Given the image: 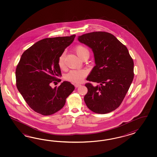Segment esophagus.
Wrapping results in <instances>:
<instances>
[{"instance_id":"1","label":"esophagus","mask_w":157,"mask_h":157,"mask_svg":"<svg viewBox=\"0 0 157 157\" xmlns=\"http://www.w3.org/2000/svg\"><path fill=\"white\" fill-rule=\"evenodd\" d=\"M79 86H81V85H79V84H75V87L76 88L79 87Z\"/></svg>"}]
</instances>
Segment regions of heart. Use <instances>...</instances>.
I'll return each mask as SVG.
<instances>
[{
    "mask_svg": "<svg viewBox=\"0 0 157 157\" xmlns=\"http://www.w3.org/2000/svg\"><path fill=\"white\" fill-rule=\"evenodd\" d=\"M74 51L77 55L83 59L85 57H89L90 55L89 50L87 48L83 45H77L74 48ZM58 66L60 68H63L65 66V53H63L59 57ZM86 75V71L84 70H72L67 74L65 79L67 81H70L73 83H80L83 81V78Z\"/></svg>",
    "mask_w": 157,
    "mask_h": 157,
    "instance_id": "heart-1",
    "label": "heart"
}]
</instances>
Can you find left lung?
<instances>
[{"label": "left lung", "instance_id": "8db88e82", "mask_svg": "<svg viewBox=\"0 0 157 157\" xmlns=\"http://www.w3.org/2000/svg\"><path fill=\"white\" fill-rule=\"evenodd\" d=\"M78 40L92 49L95 66L86 80L84 101L88 108L98 114L116 109L133 81V61L127 48L113 34L94 32L79 36Z\"/></svg>", "mask_w": 157, "mask_h": 157}]
</instances>
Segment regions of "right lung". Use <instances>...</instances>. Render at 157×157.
<instances>
[{
  "mask_svg": "<svg viewBox=\"0 0 157 157\" xmlns=\"http://www.w3.org/2000/svg\"><path fill=\"white\" fill-rule=\"evenodd\" d=\"M71 36L43 39L29 48L22 55L15 71L16 85L26 102L36 112L44 116L54 114L66 104L75 89L69 82L59 87L51 85L60 82L62 75L58 59L71 44Z\"/></svg>",
  "mask_w": 157,
  "mask_h": 157,
  "instance_id": "obj_1",
  "label": "right lung"
}]
</instances>
